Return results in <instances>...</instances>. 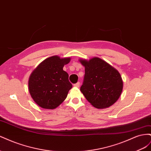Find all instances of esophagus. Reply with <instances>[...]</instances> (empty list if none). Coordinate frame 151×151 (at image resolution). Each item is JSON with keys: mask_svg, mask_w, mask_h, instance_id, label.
<instances>
[{"mask_svg": "<svg viewBox=\"0 0 151 151\" xmlns=\"http://www.w3.org/2000/svg\"><path fill=\"white\" fill-rule=\"evenodd\" d=\"M74 86L75 87H77V88H79V87L80 86V83H79V82H77V83H76V84H74Z\"/></svg>", "mask_w": 151, "mask_h": 151, "instance_id": "34e87169", "label": "esophagus"}]
</instances>
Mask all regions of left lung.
Returning a JSON list of instances; mask_svg holds the SVG:
<instances>
[{"label":"left lung","mask_w":151,"mask_h":151,"mask_svg":"<svg viewBox=\"0 0 151 151\" xmlns=\"http://www.w3.org/2000/svg\"><path fill=\"white\" fill-rule=\"evenodd\" d=\"M85 67L83 83L80 90L95 108H106L115 103L122 92L120 73L101 58L80 60Z\"/></svg>","instance_id":"8db88e82"}]
</instances>
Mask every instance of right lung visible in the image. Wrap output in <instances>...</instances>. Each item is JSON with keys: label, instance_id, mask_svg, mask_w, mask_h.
Segmentation results:
<instances>
[{"label": "right lung", "instance_id": "right-lung-1", "mask_svg": "<svg viewBox=\"0 0 151 151\" xmlns=\"http://www.w3.org/2000/svg\"><path fill=\"white\" fill-rule=\"evenodd\" d=\"M70 60V58L49 57L32 72L28 83L29 91L40 107L54 109L66 99L72 85L63 67Z\"/></svg>", "mask_w": 151, "mask_h": 151}]
</instances>
